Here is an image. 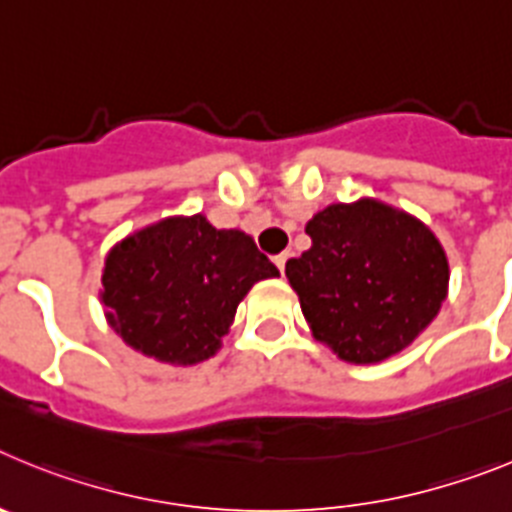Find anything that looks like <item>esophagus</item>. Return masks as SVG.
Returning <instances> with one entry per match:
<instances>
[{"mask_svg": "<svg viewBox=\"0 0 512 512\" xmlns=\"http://www.w3.org/2000/svg\"><path fill=\"white\" fill-rule=\"evenodd\" d=\"M287 259H289V253H279V256H274V264H277V269L282 271V274H284V266H287Z\"/></svg>", "mask_w": 512, "mask_h": 512, "instance_id": "esophagus-1", "label": "esophagus"}]
</instances>
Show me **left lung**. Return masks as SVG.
I'll list each match as a JSON object with an SVG mask.
<instances>
[{
  "instance_id": "8db88e82",
  "label": "left lung",
  "mask_w": 512,
  "mask_h": 512,
  "mask_svg": "<svg viewBox=\"0 0 512 512\" xmlns=\"http://www.w3.org/2000/svg\"><path fill=\"white\" fill-rule=\"evenodd\" d=\"M312 248L287 261L312 336L341 359L374 364L415 341L446 300L449 264L420 220L361 200L307 223Z\"/></svg>"
}]
</instances>
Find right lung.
<instances>
[{"label":"right lung","instance_id":"add662e5","mask_svg":"<svg viewBox=\"0 0 512 512\" xmlns=\"http://www.w3.org/2000/svg\"><path fill=\"white\" fill-rule=\"evenodd\" d=\"M279 269L241 230L202 215L169 217L115 246L104 261L107 320L135 351L166 364L210 359L235 307Z\"/></svg>","mask_w":512,"mask_h":512}]
</instances>
